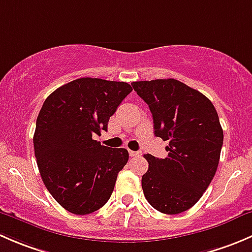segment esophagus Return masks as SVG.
Here are the masks:
<instances>
[{
  "label": "esophagus",
  "mask_w": 252,
  "mask_h": 252,
  "mask_svg": "<svg viewBox=\"0 0 252 252\" xmlns=\"http://www.w3.org/2000/svg\"><path fill=\"white\" fill-rule=\"evenodd\" d=\"M129 155H130L131 157L141 156V152L140 151H133V150H129Z\"/></svg>",
  "instance_id": "obj_1"
}]
</instances>
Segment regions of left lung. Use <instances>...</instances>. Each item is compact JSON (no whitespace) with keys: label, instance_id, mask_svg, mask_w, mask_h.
<instances>
[{"label":"left lung","instance_id":"8db88e82","mask_svg":"<svg viewBox=\"0 0 252 252\" xmlns=\"http://www.w3.org/2000/svg\"><path fill=\"white\" fill-rule=\"evenodd\" d=\"M131 85L149 105L155 135L169 141L166 158L145 155V197L162 213L184 212L199 201L217 171L223 145L217 111L204 94L175 79Z\"/></svg>","mask_w":252,"mask_h":252}]
</instances>
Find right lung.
Instances as JSON below:
<instances>
[{
	"instance_id": "add662e5",
	"label": "right lung",
	"mask_w": 252,
	"mask_h": 252,
	"mask_svg": "<svg viewBox=\"0 0 252 252\" xmlns=\"http://www.w3.org/2000/svg\"><path fill=\"white\" fill-rule=\"evenodd\" d=\"M133 88L124 81L80 78L53 91L36 119L34 151L45 187L63 208L89 215L111 197L128 162L126 149L94 140Z\"/></svg>"
}]
</instances>
